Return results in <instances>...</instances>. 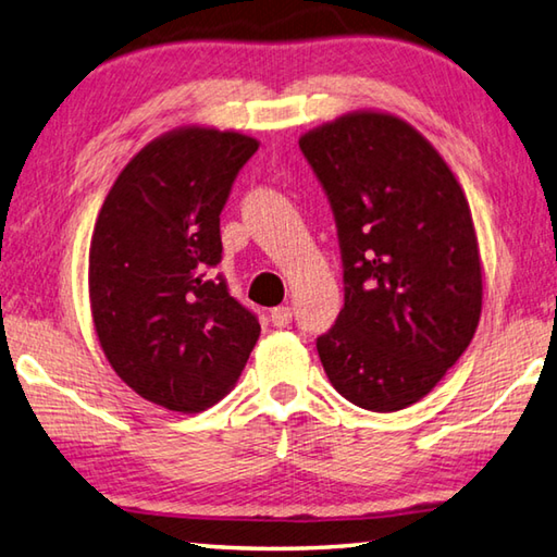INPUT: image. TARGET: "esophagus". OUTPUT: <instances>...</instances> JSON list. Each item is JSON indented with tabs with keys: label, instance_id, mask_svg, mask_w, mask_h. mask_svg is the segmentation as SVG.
<instances>
[{
	"label": "esophagus",
	"instance_id": "esophagus-1",
	"mask_svg": "<svg viewBox=\"0 0 557 557\" xmlns=\"http://www.w3.org/2000/svg\"><path fill=\"white\" fill-rule=\"evenodd\" d=\"M270 319L277 329H287L292 323V309L289 307H275L270 311Z\"/></svg>",
	"mask_w": 557,
	"mask_h": 557
}]
</instances>
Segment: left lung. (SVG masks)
I'll list each match as a JSON object with an SVG mask.
<instances>
[{"label":"left lung","instance_id":"left-lung-1","mask_svg":"<svg viewBox=\"0 0 557 557\" xmlns=\"http://www.w3.org/2000/svg\"><path fill=\"white\" fill-rule=\"evenodd\" d=\"M299 148L336 219L346 292L317 338L321 366L356 407L399 411L436 387L478 329L468 199L438 150L392 114H346Z\"/></svg>","mask_w":557,"mask_h":557}]
</instances>
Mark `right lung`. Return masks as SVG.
I'll return each instance as SVG.
<instances>
[{
  "label": "right lung",
  "mask_w": 557,
  "mask_h": 557,
  "mask_svg": "<svg viewBox=\"0 0 557 557\" xmlns=\"http://www.w3.org/2000/svg\"><path fill=\"white\" fill-rule=\"evenodd\" d=\"M258 140L216 128L156 138L121 170L89 246L95 331L116 375L170 411L197 413L244 372L258 317L231 297L219 214Z\"/></svg>",
  "instance_id": "1"
}]
</instances>
